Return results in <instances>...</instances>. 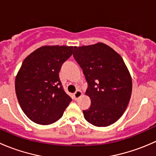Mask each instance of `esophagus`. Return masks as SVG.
Listing matches in <instances>:
<instances>
[{
	"label": "esophagus",
	"mask_w": 156,
	"mask_h": 156,
	"mask_svg": "<svg viewBox=\"0 0 156 156\" xmlns=\"http://www.w3.org/2000/svg\"><path fill=\"white\" fill-rule=\"evenodd\" d=\"M81 95H82V92H81V90H78L74 94V99H75V100H78V98H80V97H81Z\"/></svg>",
	"instance_id": "1"
}]
</instances>
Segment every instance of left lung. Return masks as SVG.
<instances>
[{
  "mask_svg": "<svg viewBox=\"0 0 156 156\" xmlns=\"http://www.w3.org/2000/svg\"><path fill=\"white\" fill-rule=\"evenodd\" d=\"M73 56L83 70L91 100L84 117L91 125L106 127L117 122L126 110L132 79L122 56L103 43L75 47Z\"/></svg>",
  "mask_w": 156,
  "mask_h": 156,
  "instance_id": "obj_1",
  "label": "left lung"
}]
</instances>
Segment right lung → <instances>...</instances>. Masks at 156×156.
<instances>
[{"mask_svg": "<svg viewBox=\"0 0 156 156\" xmlns=\"http://www.w3.org/2000/svg\"><path fill=\"white\" fill-rule=\"evenodd\" d=\"M73 48L64 45L41 47L23 61L16 77V94L23 112L34 123H54L72 101L64 91L59 72Z\"/></svg>", "mask_w": 156, "mask_h": 156, "instance_id": "right-lung-1", "label": "right lung"}]
</instances>
